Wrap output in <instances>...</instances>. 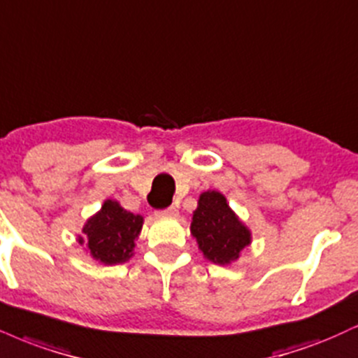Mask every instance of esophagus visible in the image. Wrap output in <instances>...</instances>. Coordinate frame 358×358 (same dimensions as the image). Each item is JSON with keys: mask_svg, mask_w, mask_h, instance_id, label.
Wrapping results in <instances>:
<instances>
[{"mask_svg": "<svg viewBox=\"0 0 358 358\" xmlns=\"http://www.w3.org/2000/svg\"><path fill=\"white\" fill-rule=\"evenodd\" d=\"M157 217H160V218H176V217H178V210H176L175 206H170V208L160 210V212H157Z\"/></svg>", "mask_w": 358, "mask_h": 358, "instance_id": "obj_1", "label": "esophagus"}]
</instances>
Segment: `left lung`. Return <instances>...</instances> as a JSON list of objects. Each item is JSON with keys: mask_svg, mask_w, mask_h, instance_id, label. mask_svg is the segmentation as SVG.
Segmentation results:
<instances>
[{"mask_svg": "<svg viewBox=\"0 0 358 358\" xmlns=\"http://www.w3.org/2000/svg\"><path fill=\"white\" fill-rule=\"evenodd\" d=\"M190 231L203 257L217 265L234 264L252 243V231L217 190L203 192L198 198Z\"/></svg>", "mask_w": 358, "mask_h": 358, "instance_id": "left-lung-1", "label": "left lung"}]
</instances>
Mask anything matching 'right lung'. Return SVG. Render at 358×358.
Listing matches in <instances>:
<instances>
[{
  "mask_svg": "<svg viewBox=\"0 0 358 358\" xmlns=\"http://www.w3.org/2000/svg\"><path fill=\"white\" fill-rule=\"evenodd\" d=\"M143 227V217L127 212L118 201L106 200L100 212L86 220L78 243L103 265H116L133 257L135 240Z\"/></svg>",
  "mask_w": 358,
  "mask_h": 358,
  "instance_id": "obj_1",
  "label": "right lung"
}]
</instances>
